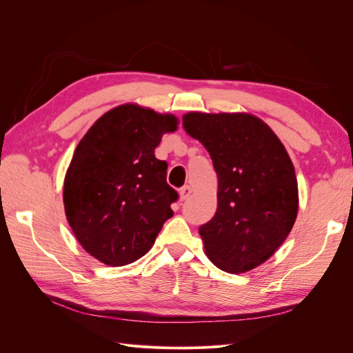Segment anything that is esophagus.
Instances as JSON below:
<instances>
[{
  "label": "esophagus",
  "instance_id": "1",
  "mask_svg": "<svg viewBox=\"0 0 353 353\" xmlns=\"http://www.w3.org/2000/svg\"><path fill=\"white\" fill-rule=\"evenodd\" d=\"M191 191H193V190H191L190 185H184L183 188L179 190V199H181V200H185V199L191 194Z\"/></svg>",
  "mask_w": 353,
  "mask_h": 353
}]
</instances>
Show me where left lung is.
<instances>
[{"instance_id": "obj_1", "label": "left lung", "mask_w": 353, "mask_h": 353, "mask_svg": "<svg viewBox=\"0 0 353 353\" xmlns=\"http://www.w3.org/2000/svg\"><path fill=\"white\" fill-rule=\"evenodd\" d=\"M184 130L209 152L218 175V209L199 230L219 270L248 272L290 234L299 209L294 166L271 128L250 113L183 116Z\"/></svg>"}]
</instances>
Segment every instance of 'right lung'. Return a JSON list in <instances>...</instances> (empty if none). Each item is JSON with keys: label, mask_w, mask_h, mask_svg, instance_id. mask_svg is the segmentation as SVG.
Here are the masks:
<instances>
[{"label": "right lung", "mask_w": 353, "mask_h": 353, "mask_svg": "<svg viewBox=\"0 0 353 353\" xmlns=\"http://www.w3.org/2000/svg\"><path fill=\"white\" fill-rule=\"evenodd\" d=\"M178 123L174 114L128 103L105 112L79 141L63 203L74 237L92 258L109 266L132 263L172 218L178 193L154 148Z\"/></svg>", "instance_id": "1"}]
</instances>
